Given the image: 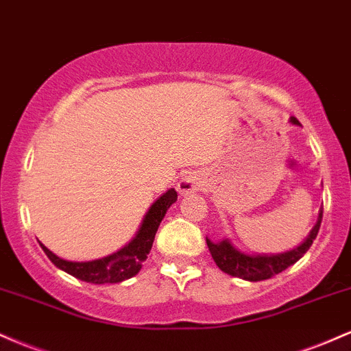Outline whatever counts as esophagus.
Wrapping results in <instances>:
<instances>
[{
    "label": "esophagus",
    "instance_id": "obj_1",
    "mask_svg": "<svg viewBox=\"0 0 351 351\" xmlns=\"http://www.w3.org/2000/svg\"><path fill=\"white\" fill-rule=\"evenodd\" d=\"M194 189H195V182L192 179H189V177H186V179L180 180V184H179V191L180 192L187 194V192L194 191Z\"/></svg>",
    "mask_w": 351,
    "mask_h": 351
}]
</instances>
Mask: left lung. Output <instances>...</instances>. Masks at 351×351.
Listing matches in <instances>:
<instances>
[{
    "label": "left lung",
    "mask_w": 351,
    "mask_h": 351,
    "mask_svg": "<svg viewBox=\"0 0 351 351\" xmlns=\"http://www.w3.org/2000/svg\"><path fill=\"white\" fill-rule=\"evenodd\" d=\"M290 121H292L293 124H300L297 117H290ZM322 217H324V208L320 210L318 222L315 223L308 239H306L300 247H297V249L290 252H285V254L245 255L242 254V252H239L237 249H234L228 240H222V242L214 243L207 239V247L208 250H210L214 262L217 263L219 269L226 271V274L250 282L267 280V278H271L274 275L280 274V271L289 269L290 265H293L297 261H300L303 254H305V252L310 249V245L313 243L318 230H320Z\"/></svg>",
    "instance_id": "1"
}]
</instances>
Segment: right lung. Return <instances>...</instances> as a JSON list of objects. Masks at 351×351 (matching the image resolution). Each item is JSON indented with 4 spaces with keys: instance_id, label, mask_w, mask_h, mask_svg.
Here are the masks:
<instances>
[{
    "instance_id": "right-lung-1",
    "label": "right lung",
    "mask_w": 351,
    "mask_h": 351,
    "mask_svg": "<svg viewBox=\"0 0 351 351\" xmlns=\"http://www.w3.org/2000/svg\"><path fill=\"white\" fill-rule=\"evenodd\" d=\"M177 200V192L174 189L167 191L162 197L152 204L149 212L145 214V219L137 232L136 239L132 240L129 245L121 249L116 254L109 255V257L99 258V261L93 262H68L59 258L53 252L46 249L43 243L41 249L48 255V258L58 269L64 270L66 274L73 275V277L80 278L82 282L89 283H117L123 282L125 278H131L143 267V262L147 258L149 252L152 249V242H154L156 232L162 222L165 212Z\"/></svg>"
}]
</instances>
